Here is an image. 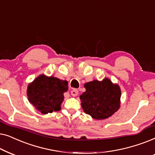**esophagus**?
<instances>
[{
	"instance_id": "34e87169",
	"label": "esophagus",
	"mask_w": 155,
	"mask_h": 155,
	"mask_svg": "<svg viewBox=\"0 0 155 155\" xmlns=\"http://www.w3.org/2000/svg\"><path fill=\"white\" fill-rule=\"evenodd\" d=\"M71 94L73 97H76L78 94V91L77 90H73L71 92Z\"/></svg>"
}]
</instances>
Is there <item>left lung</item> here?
I'll use <instances>...</instances> for the list:
<instances>
[{"label":"left lung","instance_id":"8db88e82","mask_svg":"<svg viewBox=\"0 0 155 155\" xmlns=\"http://www.w3.org/2000/svg\"><path fill=\"white\" fill-rule=\"evenodd\" d=\"M86 91L80 95L84 112L96 120L108 118L119 109L121 90L109 78L94 80L84 84Z\"/></svg>","mask_w":155,"mask_h":155}]
</instances>
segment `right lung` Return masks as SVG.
<instances>
[{"mask_svg": "<svg viewBox=\"0 0 155 155\" xmlns=\"http://www.w3.org/2000/svg\"><path fill=\"white\" fill-rule=\"evenodd\" d=\"M68 86L66 80L41 74L27 86L29 103L43 114L60 111L64 100V92Z\"/></svg>", "mask_w": 155, "mask_h": 155, "instance_id": "1", "label": "right lung"}]
</instances>
